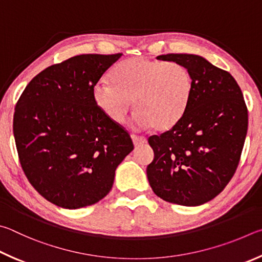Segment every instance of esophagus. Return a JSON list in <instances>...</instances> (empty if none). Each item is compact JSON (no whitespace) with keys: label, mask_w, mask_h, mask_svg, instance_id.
Masks as SVG:
<instances>
[{"label":"esophagus","mask_w":262,"mask_h":262,"mask_svg":"<svg viewBox=\"0 0 262 262\" xmlns=\"http://www.w3.org/2000/svg\"><path fill=\"white\" fill-rule=\"evenodd\" d=\"M131 138H132V140H134L135 146H140V145H144L147 143V140H146L145 137H141V136L131 135Z\"/></svg>","instance_id":"34e87169"}]
</instances>
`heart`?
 I'll list each match as a JSON object with an SVG mask.
<instances>
[{
  "label": "heart",
  "mask_w": 262,
  "mask_h": 262,
  "mask_svg": "<svg viewBox=\"0 0 262 262\" xmlns=\"http://www.w3.org/2000/svg\"><path fill=\"white\" fill-rule=\"evenodd\" d=\"M110 84L93 89L98 109L115 124H123L135 102V125L159 131L172 127L184 116L193 93V78L180 63L131 57L109 75Z\"/></svg>",
  "instance_id": "obj_1"
}]
</instances>
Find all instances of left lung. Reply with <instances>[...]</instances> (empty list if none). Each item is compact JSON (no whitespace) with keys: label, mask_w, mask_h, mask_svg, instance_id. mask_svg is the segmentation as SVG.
Wrapping results in <instances>:
<instances>
[{"label":"left lung","mask_w":262,"mask_h":262,"mask_svg":"<svg viewBox=\"0 0 262 262\" xmlns=\"http://www.w3.org/2000/svg\"><path fill=\"white\" fill-rule=\"evenodd\" d=\"M157 58L189 69L193 93L180 122L148 138L154 150L146 169L149 185L168 203L203 205L221 193L239 163L249 123L244 96L230 73L201 56Z\"/></svg>","instance_id":"1"}]
</instances>
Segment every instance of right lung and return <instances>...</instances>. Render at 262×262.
I'll use <instances>...</instances> for the list:
<instances>
[{
    "mask_svg": "<svg viewBox=\"0 0 262 262\" xmlns=\"http://www.w3.org/2000/svg\"><path fill=\"white\" fill-rule=\"evenodd\" d=\"M121 56L86 54L54 64L17 101L13 136L21 169L59 207L77 209L103 199L118 164L134 149L128 132L93 100L94 86Z\"/></svg>",
    "mask_w": 262,
    "mask_h": 262,
    "instance_id": "obj_1",
    "label": "right lung"
}]
</instances>
